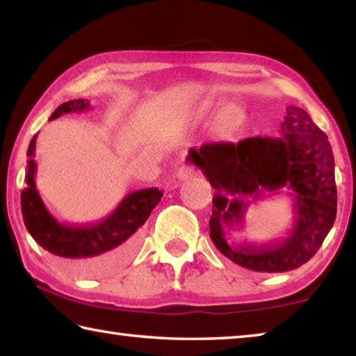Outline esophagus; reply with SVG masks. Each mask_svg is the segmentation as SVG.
Segmentation results:
<instances>
[{
    "label": "esophagus",
    "mask_w": 356,
    "mask_h": 356,
    "mask_svg": "<svg viewBox=\"0 0 356 356\" xmlns=\"http://www.w3.org/2000/svg\"><path fill=\"white\" fill-rule=\"evenodd\" d=\"M176 176H177L179 180H188L193 176H195V171H193L191 168H188V166H180Z\"/></svg>",
    "instance_id": "34e87169"
}]
</instances>
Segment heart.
<instances>
[{"label":"heart","instance_id":"obj_1","mask_svg":"<svg viewBox=\"0 0 356 356\" xmlns=\"http://www.w3.org/2000/svg\"><path fill=\"white\" fill-rule=\"evenodd\" d=\"M213 108V104L210 100L202 102L200 105V111L202 114L209 113ZM245 113L240 110L238 106H227L225 110H221L218 118L215 122V131L221 140H232L236 138L240 131H242L245 125Z\"/></svg>","mask_w":356,"mask_h":356}]
</instances>
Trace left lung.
Masks as SVG:
<instances>
[{"instance_id": "left-lung-1", "label": "left lung", "mask_w": 356, "mask_h": 356, "mask_svg": "<svg viewBox=\"0 0 356 356\" xmlns=\"http://www.w3.org/2000/svg\"><path fill=\"white\" fill-rule=\"evenodd\" d=\"M281 136L209 143L188 160L215 188L210 238L232 262L254 272H289L316 254L336 220L334 156L328 136L303 108L287 106ZM276 189L294 200L291 229L275 243L248 237L252 202Z\"/></svg>"}]
</instances>
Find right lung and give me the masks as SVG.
Returning <instances> with one entry per match:
<instances>
[{
	"instance_id": "obj_1",
	"label": "right lung",
	"mask_w": 356,
	"mask_h": 356,
	"mask_svg": "<svg viewBox=\"0 0 356 356\" xmlns=\"http://www.w3.org/2000/svg\"><path fill=\"white\" fill-rule=\"evenodd\" d=\"M89 108V100H69L59 105L50 119ZM35 138L38 135H34L26 152V188L22 191V213L28 232L51 254L78 261L75 270L80 275H99L124 265L140 242V227L163 193L159 188L138 190L125 196L104 220L86 226L67 225L50 212L35 186Z\"/></svg>"
}]
</instances>
